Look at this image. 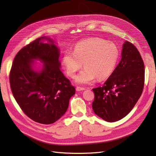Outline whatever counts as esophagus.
Instances as JSON below:
<instances>
[{"instance_id":"esophagus-1","label":"esophagus","mask_w":156,"mask_h":156,"mask_svg":"<svg viewBox=\"0 0 156 156\" xmlns=\"http://www.w3.org/2000/svg\"><path fill=\"white\" fill-rule=\"evenodd\" d=\"M86 88H83V87H77L76 88V90L77 91H83V90H84Z\"/></svg>"}]
</instances>
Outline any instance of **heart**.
<instances>
[{
    "instance_id": "1",
    "label": "heart",
    "mask_w": 156,
    "mask_h": 156,
    "mask_svg": "<svg viewBox=\"0 0 156 156\" xmlns=\"http://www.w3.org/2000/svg\"><path fill=\"white\" fill-rule=\"evenodd\" d=\"M120 56L118 46L100 37L82 40L72 51L67 49L62 56V64L68 75L73 77L84 66V69L75 78L78 84H88L97 77L103 80L115 70Z\"/></svg>"
}]
</instances>
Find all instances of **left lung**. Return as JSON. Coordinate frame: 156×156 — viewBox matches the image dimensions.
Segmentation results:
<instances>
[{
    "mask_svg": "<svg viewBox=\"0 0 156 156\" xmlns=\"http://www.w3.org/2000/svg\"><path fill=\"white\" fill-rule=\"evenodd\" d=\"M120 63L103 86L93 88L95 114L108 122L123 119L133 109L143 92L144 65L139 51L126 41Z\"/></svg>",
    "mask_w": 156,
    "mask_h": 156,
    "instance_id": "8db88e82",
    "label": "left lung"
}]
</instances>
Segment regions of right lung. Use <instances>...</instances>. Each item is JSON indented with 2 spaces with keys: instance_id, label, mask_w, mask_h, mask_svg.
<instances>
[{
  "instance_id": "right-lung-1",
  "label": "right lung",
  "mask_w": 156,
  "mask_h": 156,
  "mask_svg": "<svg viewBox=\"0 0 156 156\" xmlns=\"http://www.w3.org/2000/svg\"><path fill=\"white\" fill-rule=\"evenodd\" d=\"M59 57L55 41L42 36L21 49L13 62L10 83L14 98L27 116L40 124L60 119L75 94L61 72ZM36 60L42 63L41 67H37Z\"/></svg>"
}]
</instances>
